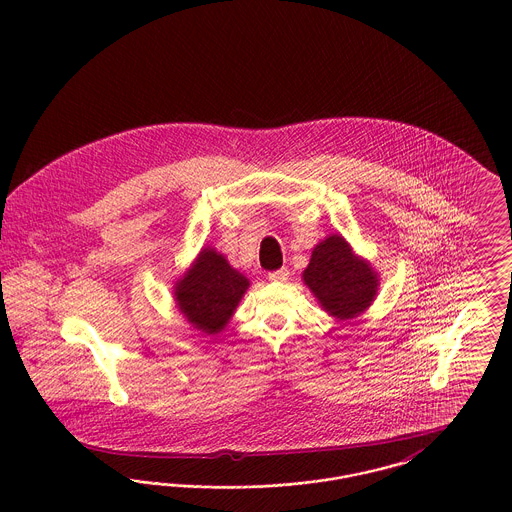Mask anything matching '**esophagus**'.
I'll list each match as a JSON object with an SVG mask.
<instances>
[{"mask_svg": "<svg viewBox=\"0 0 512 512\" xmlns=\"http://www.w3.org/2000/svg\"><path fill=\"white\" fill-rule=\"evenodd\" d=\"M288 278H290L288 268H282V270H276V272L268 274V280H272V282H286Z\"/></svg>", "mask_w": 512, "mask_h": 512, "instance_id": "1", "label": "esophagus"}]
</instances>
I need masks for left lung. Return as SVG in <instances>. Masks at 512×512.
Instances as JSON below:
<instances>
[{"instance_id": "8db88e82", "label": "left lung", "mask_w": 512, "mask_h": 512, "mask_svg": "<svg viewBox=\"0 0 512 512\" xmlns=\"http://www.w3.org/2000/svg\"><path fill=\"white\" fill-rule=\"evenodd\" d=\"M301 280L321 309L337 321H349L365 313L380 286L372 264L355 254L353 246L339 232L329 234L313 248Z\"/></svg>"}]
</instances>
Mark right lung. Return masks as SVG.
I'll return each instance as SVG.
<instances>
[{
  "mask_svg": "<svg viewBox=\"0 0 512 512\" xmlns=\"http://www.w3.org/2000/svg\"><path fill=\"white\" fill-rule=\"evenodd\" d=\"M250 280L234 270L213 246H203L187 272L175 282L173 299L187 323L205 333L217 335L232 319Z\"/></svg>",
  "mask_w": 512,
  "mask_h": 512,
  "instance_id": "obj_1",
  "label": "right lung"
}]
</instances>
